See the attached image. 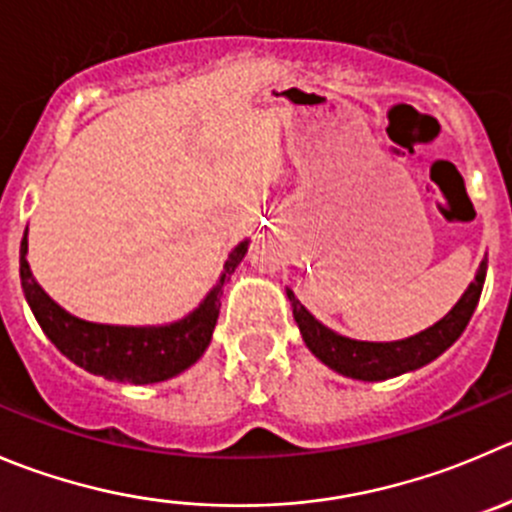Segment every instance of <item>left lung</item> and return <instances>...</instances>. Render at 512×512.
Returning a JSON list of instances; mask_svg holds the SVG:
<instances>
[{
	"instance_id": "left-lung-1",
	"label": "left lung",
	"mask_w": 512,
	"mask_h": 512,
	"mask_svg": "<svg viewBox=\"0 0 512 512\" xmlns=\"http://www.w3.org/2000/svg\"><path fill=\"white\" fill-rule=\"evenodd\" d=\"M485 272H488V257L480 262L475 280L470 282L468 290L463 292V297L455 302V307L443 320H438L428 330L418 332V335L393 342L352 340V337L330 330L320 320H315V315L297 300L290 287H287V300L292 305V317H295L297 327H300L302 340H305V345L310 347V352L317 360L325 362L330 370L340 372V375L352 377V380L377 382L428 365V362L443 355L463 335L475 307H478Z\"/></svg>"
}]
</instances>
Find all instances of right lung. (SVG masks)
Masks as SVG:
<instances>
[{"label":"right lung","instance_id":"add662e5","mask_svg":"<svg viewBox=\"0 0 512 512\" xmlns=\"http://www.w3.org/2000/svg\"><path fill=\"white\" fill-rule=\"evenodd\" d=\"M247 245L250 240H242L227 255L220 280L207 292L205 300L190 315L167 325H102L69 315L42 290L29 270L27 230L19 247V277L39 327L64 357L104 380L152 385L185 372L207 350L220 317L222 287L230 282L232 272L245 257Z\"/></svg>","mask_w":512,"mask_h":512}]
</instances>
